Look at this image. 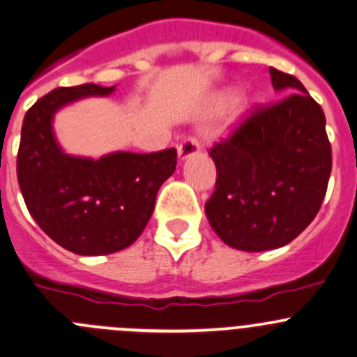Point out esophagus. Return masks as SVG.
<instances>
[{
    "instance_id": "34e87169",
    "label": "esophagus",
    "mask_w": 357,
    "mask_h": 357,
    "mask_svg": "<svg viewBox=\"0 0 357 357\" xmlns=\"http://www.w3.org/2000/svg\"><path fill=\"white\" fill-rule=\"evenodd\" d=\"M197 151H199V141H197L196 137H187V139H183V141L180 142V146L177 148L178 160H180V161L187 160V158L192 156V154H196Z\"/></svg>"
}]
</instances>
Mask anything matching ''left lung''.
I'll return each instance as SVG.
<instances>
[{
  "label": "left lung",
  "instance_id": "1",
  "mask_svg": "<svg viewBox=\"0 0 357 357\" xmlns=\"http://www.w3.org/2000/svg\"><path fill=\"white\" fill-rule=\"evenodd\" d=\"M270 75L287 98L252 113L209 151L216 185L204 206L208 222L227 245L248 252L282 248L303 232L332 172L321 106L294 75L273 67Z\"/></svg>",
  "mask_w": 357,
  "mask_h": 357
}]
</instances>
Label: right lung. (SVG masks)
<instances>
[{"mask_svg": "<svg viewBox=\"0 0 357 357\" xmlns=\"http://www.w3.org/2000/svg\"><path fill=\"white\" fill-rule=\"evenodd\" d=\"M115 86L58 87L39 99L22 125L17 177L25 206L43 232L67 251L101 256L137 241L153 215L156 194L177 167V151H115L99 160L63 151L54 115Z\"/></svg>", "mask_w": 357, "mask_h": 357, "instance_id": "right-lung-1", "label": "right lung"}]
</instances>
